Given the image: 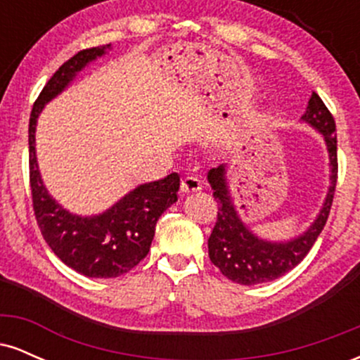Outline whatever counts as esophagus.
Instances as JSON below:
<instances>
[{
  "label": "esophagus",
  "mask_w": 360,
  "mask_h": 360,
  "mask_svg": "<svg viewBox=\"0 0 360 360\" xmlns=\"http://www.w3.org/2000/svg\"><path fill=\"white\" fill-rule=\"evenodd\" d=\"M201 189H203V183L194 176L184 177L183 183H181V191L183 193H196L201 191Z\"/></svg>",
  "instance_id": "obj_1"
}]
</instances>
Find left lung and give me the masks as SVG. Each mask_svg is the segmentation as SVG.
<instances>
[{"label": "left lung", "instance_id": "1", "mask_svg": "<svg viewBox=\"0 0 360 360\" xmlns=\"http://www.w3.org/2000/svg\"><path fill=\"white\" fill-rule=\"evenodd\" d=\"M301 122L323 135L326 152H328L330 186L316 218L298 237L283 242L257 237L235 208L229 179H226V164L210 169L208 183L212 184L213 196L218 203V217L208 238V254L221 274L233 283L254 286V284L269 283L281 278L295 269L301 260L307 257L318 235L323 230L337 186L335 120L321 98L313 93Z\"/></svg>", "mask_w": 360, "mask_h": 360}]
</instances>
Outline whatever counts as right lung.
Masks as SVG:
<instances>
[{"label": "right lung", "mask_w": 360, "mask_h": 360, "mask_svg": "<svg viewBox=\"0 0 360 360\" xmlns=\"http://www.w3.org/2000/svg\"><path fill=\"white\" fill-rule=\"evenodd\" d=\"M111 44L77 52L60 65L37 98L28 125L30 188L34 212L45 242L65 266L88 278H118L131 271L150 250L155 223L177 201L179 176L140 184L100 214L71 213L45 188L39 171L35 131L49 101L68 88L86 65L110 51Z\"/></svg>", "instance_id": "obj_1"}]
</instances>
